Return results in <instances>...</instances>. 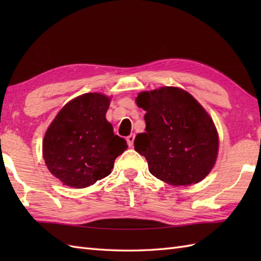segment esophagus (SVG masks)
Instances as JSON below:
<instances>
[{"label": "esophagus", "instance_id": "esophagus-1", "mask_svg": "<svg viewBox=\"0 0 261 261\" xmlns=\"http://www.w3.org/2000/svg\"><path fill=\"white\" fill-rule=\"evenodd\" d=\"M134 141H135V135H130L129 137H126V142L129 147L134 146Z\"/></svg>", "mask_w": 261, "mask_h": 261}]
</instances>
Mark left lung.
Segmentation results:
<instances>
[{
	"mask_svg": "<svg viewBox=\"0 0 261 261\" xmlns=\"http://www.w3.org/2000/svg\"><path fill=\"white\" fill-rule=\"evenodd\" d=\"M137 105L146 111V132L137 135L135 149L149 171L173 186L196 184L216 162L219 136L213 120L190 93L165 86L141 92Z\"/></svg>",
	"mask_w": 261,
	"mask_h": 261,
	"instance_id": "left-lung-1",
	"label": "left lung"
}]
</instances>
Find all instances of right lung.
<instances>
[{"mask_svg":"<svg viewBox=\"0 0 261 261\" xmlns=\"http://www.w3.org/2000/svg\"><path fill=\"white\" fill-rule=\"evenodd\" d=\"M110 97L86 93L59 111L46 131L42 154L47 168L64 185L88 187L111 174L127 148L105 118Z\"/></svg>","mask_w":261,"mask_h":261,"instance_id":"obj_1","label":"right lung"}]
</instances>
